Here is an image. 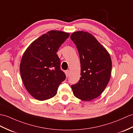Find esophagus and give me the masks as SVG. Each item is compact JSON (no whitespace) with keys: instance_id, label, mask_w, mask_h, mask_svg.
I'll use <instances>...</instances> for the list:
<instances>
[{"instance_id":"esophagus-1","label":"esophagus","mask_w":133,"mask_h":133,"mask_svg":"<svg viewBox=\"0 0 133 133\" xmlns=\"http://www.w3.org/2000/svg\"><path fill=\"white\" fill-rule=\"evenodd\" d=\"M70 74V70H66V71H65V74H66V76L67 77H68L69 76Z\"/></svg>"}]
</instances>
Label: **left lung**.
Returning a JSON list of instances; mask_svg holds the SVG:
<instances>
[{
    "instance_id": "left-lung-1",
    "label": "left lung",
    "mask_w": 133,
    "mask_h": 133,
    "mask_svg": "<svg viewBox=\"0 0 133 133\" xmlns=\"http://www.w3.org/2000/svg\"><path fill=\"white\" fill-rule=\"evenodd\" d=\"M70 39L78 51L81 68L79 81L71 87L76 98L90 101L102 94L108 85L112 72L111 58L105 48L88 32H74Z\"/></svg>"
}]
</instances>
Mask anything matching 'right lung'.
Returning <instances> with one entry per match:
<instances>
[{
    "mask_svg": "<svg viewBox=\"0 0 133 133\" xmlns=\"http://www.w3.org/2000/svg\"><path fill=\"white\" fill-rule=\"evenodd\" d=\"M69 36L66 32L49 31L32 42L24 52L20 65L21 79L35 99L43 101L52 98L65 79L56 52Z\"/></svg>",
    "mask_w": 133,
    "mask_h": 133,
    "instance_id": "obj_1",
    "label": "right lung"
}]
</instances>
